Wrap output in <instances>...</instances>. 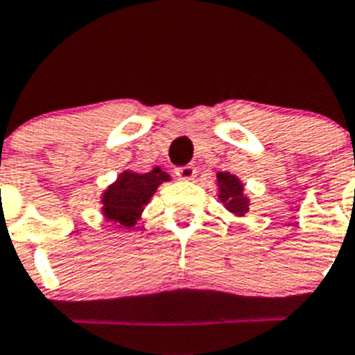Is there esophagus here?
I'll return each instance as SVG.
<instances>
[{"mask_svg": "<svg viewBox=\"0 0 355 355\" xmlns=\"http://www.w3.org/2000/svg\"><path fill=\"white\" fill-rule=\"evenodd\" d=\"M175 175H177L178 178H182V180H191L196 175V169L193 168L191 164H187V166H180V168L175 169Z\"/></svg>", "mask_w": 355, "mask_h": 355, "instance_id": "1", "label": "esophagus"}]
</instances>
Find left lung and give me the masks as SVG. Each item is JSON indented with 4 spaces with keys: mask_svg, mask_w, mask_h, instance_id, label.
I'll return each instance as SVG.
<instances>
[{
    "mask_svg": "<svg viewBox=\"0 0 355 355\" xmlns=\"http://www.w3.org/2000/svg\"><path fill=\"white\" fill-rule=\"evenodd\" d=\"M216 180L220 186V200L225 204V207L236 214L247 213L249 204H247V198H243V187L238 182V178L233 177L231 173H218Z\"/></svg>",
    "mask_w": 355,
    "mask_h": 355,
    "instance_id": "1",
    "label": "left lung"
}]
</instances>
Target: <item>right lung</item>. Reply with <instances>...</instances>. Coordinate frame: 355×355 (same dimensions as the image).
Here are the masks:
<instances>
[{
    "mask_svg": "<svg viewBox=\"0 0 355 355\" xmlns=\"http://www.w3.org/2000/svg\"><path fill=\"white\" fill-rule=\"evenodd\" d=\"M166 180H169V175H166L160 168L142 175L124 171L103 196V209L106 218L132 227L141 216L144 205L150 202L155 189Z\"/></svg>",
    "mask_w": 355,
    "mask_h": 355,
    "instance_id": "1",
    "label": "right lung"
}]
</instances>
